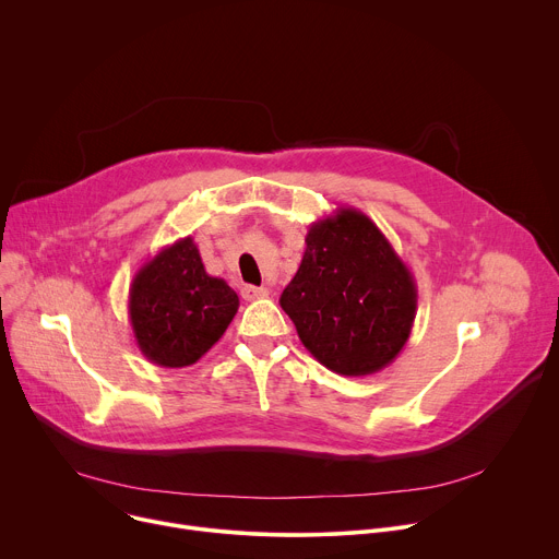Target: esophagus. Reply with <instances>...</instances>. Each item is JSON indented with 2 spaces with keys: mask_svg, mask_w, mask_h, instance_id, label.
<instances>
[{
  "mask_svg": "<svg viewBox=\"0 0 559 559\" xmlns=\"http://www.w3.org/2000/svg\"><path fill=\"white\" fill-rule=\"evenodd\" d=\"M241 296L246 300H259V298H267L270 296V289L267 287H254V285H246L241 289Z\"/></svg>",
  "mask_w": 559,
  "mask_h": 559,
  "instance_id": "1",
  "label": "esophagus"
}]
</instances>
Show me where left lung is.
<instances>
[{
  "label": "left lung",
  "mask_w": 559,
  "mask_h": 559,
  "mask_svg": "<svg viewBox=\"0 0 559 559\" xmlns=\"http://www.w3.org/2000/svg\"><path fill=\"white\" fill-rule=\"evenodd\" d=\"M278 302L318 362L360 378L384 369L407 345L418 287L365 212L336 207L309 225L302 261Z\"/></svg>",
  "instance_id": "obj_1"
}]
</instances>
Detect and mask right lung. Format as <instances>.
I'll use <instances>...</instances> for the list:
<instances>
[{
    "label": "right lung",
    "mask_w": 559,
    "mask_h": 559,
    "mask_svg": "<svg viewBox=\"0 0 559 559\" xmlns=\"http://www.w3.org/2000/svg\"><path fill=\"white\" fill-rule=\"evenodd\" d=\"M236 311V292L205 272L192 236L147 259L128 296L139 352L168 369L194 365L225 334Z\"/></svg>",
    "instance_id": "1"
}]
</instances>
